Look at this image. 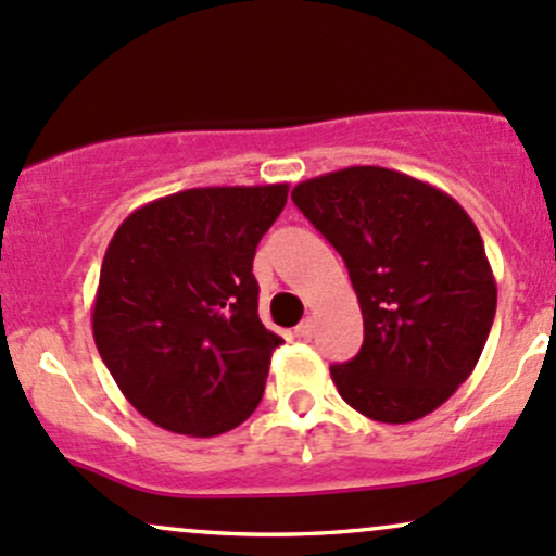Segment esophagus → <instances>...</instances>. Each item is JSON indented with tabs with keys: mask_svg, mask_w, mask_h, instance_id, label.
<instances>
[{
	"mask_svg": "<svg viewBox=\"0 0 556 556\" xmlns=\"http://www.w3.org/2000/svg\"><path fill=\"white\" fill-rule=\"evenodd\" d=\"M313 333H315L313 320H304V324H300V326L294 328V337L302 339V342H307V339H313Z\"/></svg>",
	"mask_w": 556,
	"mask_h": 556,
	"instance_id": "esophagus-1",
	"label": "esophagus"
}]
</instances>
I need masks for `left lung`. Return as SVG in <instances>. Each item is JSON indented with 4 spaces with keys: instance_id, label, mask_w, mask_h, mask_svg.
Segmentation results:
<instances>
[{
    "instance_id": "8db88e82",
    "label": "left lung",
    "mask_w": 556,
    "mask_h": 556,
    "mask_svg": "<svg viewBox=\"0 0 556 556\" xmlns=\"http://www.w3.org/2000/svg\"><path fill=\"white\" fill-rule=\"evenodd\" d=\"M342 254L363 313V348L331 366L344 403L381 424L432 414L469 379L495 315L480 230L429 182L348 166L291 190Z\"/></svg>"
}]
</instances>
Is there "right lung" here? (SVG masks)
<instances>
[{
    "mask_svg": "<svg viewBox=\"0 0 556 556\" xmlns=\"http://www.w3.org/2000/svg\"><path fill=\"white\" fill-rule=\"evenodd\" d=\"M289 185L190 188L135 208L100 267L92 333L124 397L190 438L254 414L273 350L252 273Z\"/></svg>",
    "mask_w": 556,
    "mask_h": 556,
    "instance_id": "right-lung-1",
    "label": "right lung"
}]
</instances>
